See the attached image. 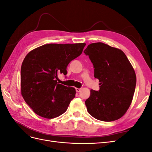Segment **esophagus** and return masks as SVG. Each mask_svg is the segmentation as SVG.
<instances>
[{"instance_id": "34e87169", "label": "esophagus", "mask_w": 152, "mask_h": 152, "mask_svg": "<svg viewBox=\"0 0 152 152\" xmlns=\"http://www.w3.org/2000/svg\"><path fill=\"white\" fill-rule=\"evenodd\" d=\"M80 90H81V89H80V88H75V91H76L77 93H79Z\"/></svg>"}]
</instances>
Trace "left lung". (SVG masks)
Instances as JSON below:
<instances>
[{"mask_svg": "<svg viewBox=\"0 0 152 152\" xmlns=\"http://www.w3.org/2000/svg\"><path fill=\"white\" fill-rule=\"evenodd\" d=\"M99 79V90H91L85 102L87 112L99 121L121 118L129 108L134 93L136 76L126 55L121 49L102 42L89 44L84 50Z\"/></svg>", "mask_w": 152, "mask_h": 152, "instance_id": "8db88e82", "label": "left lung"}]
</instances>
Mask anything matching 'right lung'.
I'll return each mask as SVG.
<instances>
[{
	"instance_id": "right-lung-1",
	"label": "right lung",
	"mask_w": 152,
	"mask_h": 152,
	"mask_svg": "<svg viewBox=\"0 0 152 152\" xmlns=\"http://www.w3.org/2000/svg\"><path fill=\"white\" fill-rule=\"evenodd\" d=\"M86 44H49L36 48L25 56L21 68V95L38 115L53 118L65 113L76 91L58 83L59 74L79 56Z\"/></svg>"
}]
</instances>
